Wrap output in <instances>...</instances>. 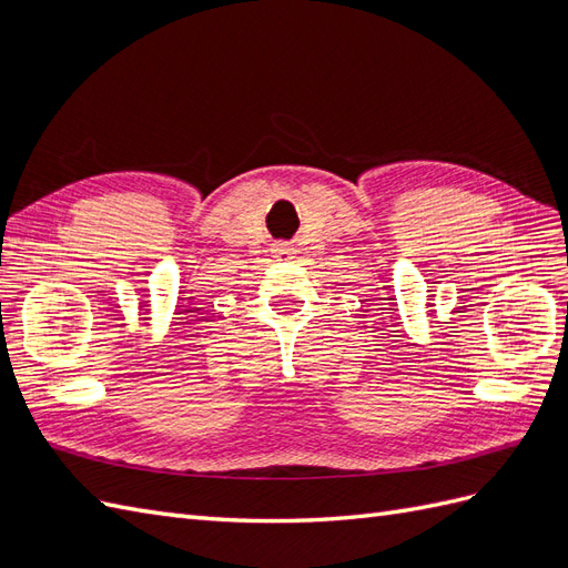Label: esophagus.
I'll list each match as a JSON object with an SVG mask.
<instances>
[{
	"label": "esophagus",
	"instance_id": "obj_1",
	"mask_svg": "<svg viewBox=\"0 0 568 568\" xmlns=\"http://www.w3.org/2000/svg\"><path fill=\"white\" fill-rule=\"evenodd\" d=\"M272 253H274V257H280V261H291V257H294V248H291L288 244H274Z\"/></svg>",
	"mask_w": 568,
	"mask_h": 568
}]
</instances>
